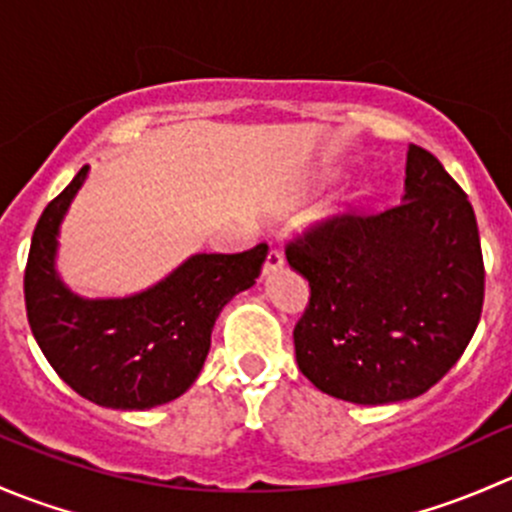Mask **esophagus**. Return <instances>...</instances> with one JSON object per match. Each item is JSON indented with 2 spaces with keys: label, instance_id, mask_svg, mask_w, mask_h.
Masks as SVG:
<instances>
[{
  "label": "esophagus",
  "instance_id": "obj_1",
  "mask_svg": "<svg viewBox=\"0 0 512 512\" xmlns=\"http://www.w3.org/2000/svg\"><path fill=\"white\" fill-rule=\"evenodd\" d=\"M282 265H285V255H282L280 247H272V250L267 252V260H265V275H270V272L282 270Z\"/></svg>",
  "mask_w": 512,
  "mask_h": 512
}]
</instances>
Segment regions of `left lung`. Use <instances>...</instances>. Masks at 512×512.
Listing matches in <instances>:
<instances>
[{
    "mask_svg": "<svg viewBox=\"0 0 512 512\" xmlns=\"http://www.w3.org/2000/svg\"><path fill=\"white\" fill-rule=\"evenodd\" d=\"M287 262L312 289L294 327L299 371L349 404L421 396L461 359L480 322L476 213L418 146L406 153L396 208L327 220L289 242Z\"/></svg>",
    "mask_w": 512,
    "mask_h": 512,
    "instance_id": "1",
    "label": "left lung"
}]
</instances>
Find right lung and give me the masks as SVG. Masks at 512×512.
Wrapping results in <instances>:
<instances>
[{
    "label": "right lung",
    "mask_w": 512,
    "mask_h": 512,
    "mask_svg": "<svg viewBox=\"0 0 512 512\" xmlns=\"http://www.w3.org/2000/svg\"><path fill=\"white\" fill-rule=\"evenodd\" d=\"M89 165L36 223L24 299L32 334L56 374L106 409L146 411L190 389L210 352L215 319L260 277L267 245L237 255L198 252L128 297H81L56 270L59 232Z\"/></svg>",
    "instance_id": "add662e5"
}]
</instances>
